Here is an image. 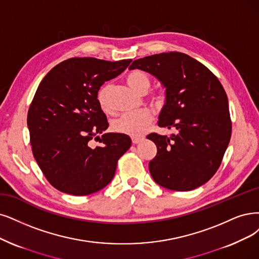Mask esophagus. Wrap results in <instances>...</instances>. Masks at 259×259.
<instances>
[{"label": "esophagus", "mask_w": 259, "mask_h": 259, "mask_svg": "<svg viewBox=\"0 0 259 259\" xmlns=\"http://www.w3.org/2000/svg\"><path fill=\"white\" fill-rule=\"evenodd\" d=\"M143 141L142 138H132V143L133 144H139V143H141Z\"/></svg>", "instance_id": "34e87169"}]
</instances>
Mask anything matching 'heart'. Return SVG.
<instances>
[{
    "label": "heart",
    "instance_id": "b5f03b06",
    "mask_svg": "<svg viewBox=\"0 0 259 259\" xmlns=\"http://www.w3.org/2000/svg\"><path fill=\"white\" fill-rule=\"evenodd\" d=\"M126 81L130 88L138 94L144 95L147 93L150 86V79L146 72L136 69L127 74ZM110 86L104 85L98 92V102L102 110L108 111L110 109L109 103ZM155 103H161L163 101V96L157 94L152 97ZM152 121V115L148 111H139L135 113L123 114L118 118L115 119L112 123V128L115 132L127 135L130 137H140L148 124Z\"/></svg>",
    "mask_w": 259,
    "mask_h": 259
}]
</instances>
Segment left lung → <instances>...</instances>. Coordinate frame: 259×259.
Wrapping results in <instances>:
<instances>
[{"label":"left lung","instance_id":"obj_1","mask_svg":"<svg viewBox=\"0 0 259 259\" xmlns=\"http://www.w3.org/2000/svg\"><path fill=\"white\" fill-rule=\"evenodd\" d=\"M141 69L165 89L158 126L176 135L147 137L157 146L149 162L156 183L168 190L190 191L206 184L221 164L232 136L228 99L222 84L202 63L180 52L139 59L130 70Z\"/></svg>","mask_w":259,"mask_h":259}]
</instances>
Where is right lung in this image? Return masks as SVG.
<instances>
[{
    "label": "right lung",
    "instance_id": "right-lung-1",
    "mask_svg": "<svg viewBox=\"0 0 259 259\" xmlns=\"http://www.w3.org/2000/svg\"><path fill=\"white\" fill-rule=\"evenodd\" d=\"M131 62L73 57L53 67L38 86L27 113L32 150L45 177L61 192L82 196L103 189L130 148L127 135L103 133L109 122L97 97L104 82ZM94 136L102 143L95 149L89 145Z\"/></svg>",
    "mask_w": 259,
    "mask_h": 259
}]
</instances>
